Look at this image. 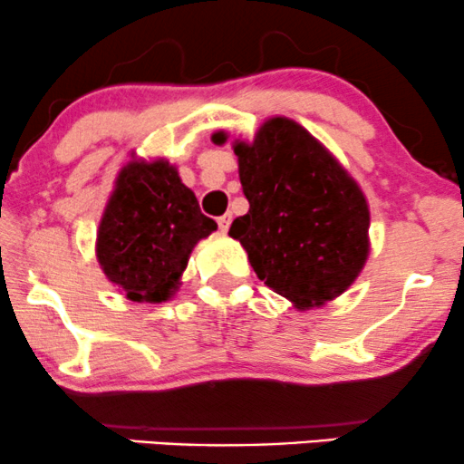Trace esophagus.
Returning <instances> with one entry per match:
<instances>
[{"mask_svg":"<svg viewBox=\"0 0 464 464\" xmlns=\"http://www.w3.org/2000/svg\"><path fill=\"white\" fill-rule=\"evenodd\" d=\"M218 227H220V231H228V227H231V214L218 218Z\"/></svg>","mask_w":464,"mask_h":464,"instance_id":"esophagus-1","label":"esophagus"}]
</instances>
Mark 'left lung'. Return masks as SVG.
<instances>
[{"instance_id": "obj_1", "label": "left lung", "mask_w": 464, "mask_h": 464, "mask_svg": "<svg viewBox=\"0 0 464 464\" xmlns=\"http://www.w3.org/2000/svg\"><path fill=\"white\" fill-rule=\"evenodd\" d=\"M233 152L250 207L228 236L246 248L259 279L301 310L343 295L369 257V205L358 183L287 117L268 120Z\"/></svg>"}]
</instances>
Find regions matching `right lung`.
Returning <instances> with one entry per match:
<instances>
[{
  "label": "right lung",
  "mask_w": 464,
  "mask_h": 464,
  "mask_svg": "<svg viewBox=\"0 0 464 464\" xmlns=\"http://www.w3.org/2000/svg\"><path fill=\"white\" fill-rule=\"evenodd\" d=\"M216 228L174 165L130 161L100 220L95 253L130 301L161 303L177 290L196 242Z\"/></svg>",
  "instance_id": "add662e5"
}]
</instances>
